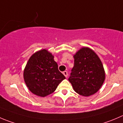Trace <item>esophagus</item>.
Instances as JSON below:
<instances>
[{
	"label": "esophagus",
	"instance_id": "esophagus-1",
	"mask_svg": "<svg viewBox=\"0 0 123 123\" xmlns=\"http://www.w3.org/2000/svg\"><path fill=\"white\" fill-rule=\"evenodd\" d=\"M63 74L65 75V77H67L68 75V72L67 71H64L63 72Z\"/></svg>",
	"mask_w": 123,
	"mask_h": 123
}]
</instances>
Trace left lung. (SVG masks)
<instances>
[{"instance_id":"1","label":"left lung","mask_w":123,"mask_h":123,"mask_svg":"<svg viewBox=\"0 0 123 123\" xmlns=\"http://www.w3.org/2000/svg\"><path fill=\"white\" fill-rule=\"evenodd\" d=\"M74 66L68 80L75 92L89 97L101 88L105 80V71L98 55L88 47H83L74 55Z\"/></svg>"}]
</instances>
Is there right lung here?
Instances as JSON below:
<instances>
[{
	"label": "right lung",
	"instance_id": "right-lung-1",
	"mask_svg": "<svg viewBox=\"0 0 123 123\" xmlns=\"http://www.w3.org/2000/svg\"><path fill=\"white\" fill-rule=\"evenodd\" d=\"M54 56L47 49L37 51L30 57L23 71L28 89L41 97L53 93L65 77L58 69Z\"/></svg>",
	"mask_w": 123,
	"mask_h": 123
}]
</instances>
